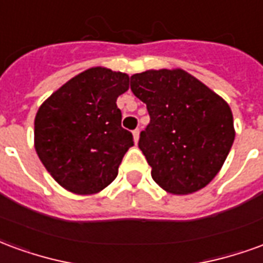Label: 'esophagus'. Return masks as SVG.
Here are the masks:
<instances>
[{
    "instance_id": "1",
    "label": "esophagus",
    "mask_w": 263,
    "mask_h": 263,
    "mask_svg": "<svg viewBox=\"0 0 263 263\" xmlns=\"http://www.w3.org/2000/svg\"><path fill=\"white\" fill-rule=\"evenodd\" d=\"M132 137H134V141H135V143H137L138 139H139V129H135V131H132Z\"/></svg>"
}]
</instances>
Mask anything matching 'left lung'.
<instances>
[{
  "label": "left lung",
  "mask_w": 263,
  "mask_h": 263,
  "mask_svg": "<svg viewBox=\"0 0 263 263\" xmlns=\"http://www.w3.org/2000/svg\"><path fill=\"white\" fill-rule=\"evenodd\" d=\"M131 90L146 104L151 122L141 132L152 179L172 194L205 187L221 171L235 129L226 100L182 69L131 76Z\"/></svg>",
  "instance_id": "8db88e82"
}]
</instances>
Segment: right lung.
I'll return each mask as SVG.
<instances>
[{
  "mask_svg": "<svg viewBox=\"0 0 263 263\" xmlns=\"http://www.w3.org/2000/svg\"><path fill=\"white\" fill-rule=\"evenodd\" d=\"M129 76L107 67L81 71L58 88L35 117V151L56 182L74 194H96L114 182L132 134L121 126L117 98Z\"/></svg>",
  "mask_w": 263,
  "mask_h": 263,
  "instance_id": "add662e5",
  "label": "right lung"
}]
</instances>
